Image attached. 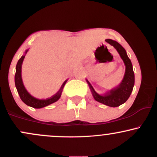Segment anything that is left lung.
I'll return each mask as SVG.
<instances>
[{
    "label": "left lung",
    "mask_w": 157,
    "mask_h": 157,
    "mask_svg": "<svg viewBox=\"0 0 157 157\" xmlns=\"http://www.w3.org/2000/svg\"><path fill=\"white\" fill-rule=\"evenodd\" d=\"M105 42L113 46L117 51L125 66V72L122 82L117 87L110 90L105 94L100 95L95 91L91 83L86 80L92 94L94 99L97 102L110 107H117L127 101L133 91L134 86V73L133 66L129 57H128L125 49L117 41L111 39H106Z\"/></svg>",
    "instance_id": "1"
}]
</instances>
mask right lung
Wrapping results in <instances>:
<instances>
[{"instance_id":"add662e5","label":"right lung","mask_w":157,"mask_h":157,"mask_svg":"<svg viewBox=\"0 0 157 157\" xmlns=\"http://www.w3.org/2000/svg\"><path fill=\"white\" fill-rule=\"evenodd\" d=\"M28 50L29 49L26 50L24 55H23L22 57L20 58V60L17 61V66H16V72L15 75V86L21 100H22L26 105L30 106V107L35 108V109H41V108L46 107V106L50 105V104H52L54 103V102H57V100L60 98L63 89L65 84L67 82V80L63 83L60 89H59V91H57L55 95L49 97V98L46 99V100H43V99L42 100H40V99L35 98V97L32 96V95L28 92V91L26 89V88H25L22 80V76H21V68H22L23 61L24 60V57L25 56H26V54L27 53V52H28Z\"/></svg>"}]
</instances>
